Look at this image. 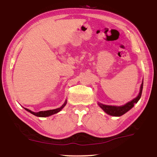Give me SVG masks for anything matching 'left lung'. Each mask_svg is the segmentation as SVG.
<instances>
[{
  "mask_svg": "<svg viewBox=\"0 0 157 157\" xmlns=\"http://www.w3.org/2000/svg\"><path fill=\"white\" fill-rule=\"evenodd\" d=\"M143 82H142L141 86H140V92L138 96L134 98V100H132L130 102H127L123 106H121V107H116V106H110V105H105L101 104V103H98V105L104 110L106 113L110 116H121L123 114L127 112L129 110L131 109L134 107V105L138 102V101L141 97L142 94V91H143Z\"/></svg>",
  "mask_w": 157,
  "mask_h": 157,
  "instance_id": "1",
  "label": "left lung"
}]
</instances>
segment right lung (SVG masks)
Returning a JSON list of instances; mask_svg holds the SVG:
<instances>
[{
	"instance_id": "obj_1",
	"label": "right lung",
	"mask_w": 157,
	"mask_h": 157,
	"mask_svg": "<svg viewBox=\"0 0 157 157\" xmlns=\"http://www.w3.org/2000/svg\"><path fill=\"white\" fill-rule=\"evenodd\" d=\"M66 102H67V101H65L64 104H63L62 107H59V108H57V109H52V110H48V111H39V112H33V111H30V109H26L25 108V109L26 111H28V112H30L32 114H33V115L36 116H38V117H48V116H50L51 115H53V114L55 113H57L60 111L64 107V106L66 105Z\"/></svg>"
}]
</instances>
